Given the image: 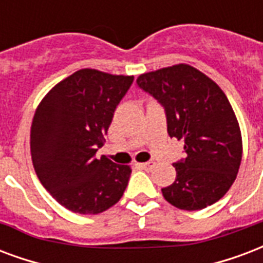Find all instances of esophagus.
Wrapping results in <instances>:
<instances>
[{
  "mask_svg": "<svg viewBox=\"0 0 263 263\" xmlns=\"http://www.w3.org/2000/svg\"><path fill=\"white\" fill-rule=\"evenodd\" d=\"M154 166H155V162H144V163H140V167L144 169V171H151Z\"/></svg>",
  "mask_w": 263,
  "mask_h": 263,
  "instance_id": "esophagus-1",
  "label": "esophagus"
}]
</instances>
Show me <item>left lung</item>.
I'll list each match as a JSON object with an SVG mask.
<instances>
[{
  "instance_id": "8db88e82",
  "label": "left lung",
  "mask_w": 263,
  "mask_h": 263,
  "mask_svg": "<svg viewBox=\"0 0 263 263\" xmlns=\"http://www.w3.org/2000/svg\"><path fill=\"white\" fill-rule=\"evenodd\" d=\"M144 91L165 106L167 133L184 141L187 157L176 162V180L162 189L169 204L198 211L226 194L242 158L240 124L226 94L206 74L187 64L137 78Z\"/></svg>"
}]
</instances>
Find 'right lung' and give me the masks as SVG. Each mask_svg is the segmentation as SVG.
I'll return each instance as SVG.
<instances>
[{
    "instance_id": "add662e5",
    "label": "right lung",
    "mask_w": 263,
    "mask_h": 263,
    "mask_svg": "<svg viewBox=\"0 0 263 263\" xmlns=\"http://www.w3.org/2000/svg\"><path fill=\"white\" fill-rule=\"evenodd\" d=\"M133 79L80 69L52 87L35 109L30 129L35 175L74 214H101L127 187L132 167L105 155L97 159L96 153Z\"/></svg>"
}]
</instances>
